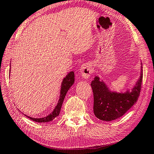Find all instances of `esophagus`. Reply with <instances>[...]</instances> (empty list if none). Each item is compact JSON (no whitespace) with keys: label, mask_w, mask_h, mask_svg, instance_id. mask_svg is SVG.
Masks as SVG:
<instances>
[{"label":"esophagus","mask_w":154,"mask_h":154,"mask_svg":"<svg viewBox=\"0 0 154 154\" xmlns=\"http://www.w3.org/2000/svg\"><path fill=\"white\" fill-rule=\"evenodd\" d=\"M80 72L83 78L88 79L90 76V74L92 73V69L91 68V66L88 63H84L80 69Z\"/></svg>","instance_id":"esophagus-1"}]
</instances>
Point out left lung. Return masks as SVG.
I'll return each mask as SVG.
<instances>
[{
  "instance_id": "8db88e82",
  "label": "left lung",
  "mask_w": 154,
  "mask_h": 154,
  "mask_svg": "<svg viewBox=\"0 0 154 154\" xmlns=\"http://www.w3.org/2000/svg\"><path fill=\"white\" fill-rule=\"evenodd\" d=\"M143 67L141 75L131 92L125 93L110 92L103 82L95 77L91 82L93 91V112L101 120L112 121L120 118L136 103L140 95L143 81Z\"/></svg>"
}]
</instances>
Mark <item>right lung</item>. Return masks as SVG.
Listing matches in <instances>:
<instances>
[{"mask_svg":"<svg viewBox=\"0 0 154 154\" xmlns=\"http://www.w3.org/2000/svg\"><path fill=\"white\" fill-rule=\"evenodd\" d=\"M74 83V72H69L68 74L66 75V78H64L61 84V95L60 97H59V100L58 101V103L55 107V109L53 110V112L50 114L47 117L42 118H34L32 117H29L28 116L25 115L26 116L28 117L29 119L34 121L36 122H48L50 121H52L54 118L58 116L60 113V110L61 108L62 104L64 100L67 91H68L69 88L72 87V85Z\"/></svg>","mask_w":154,"mask_h":154,"instance_id":"add662e5","label":"right lung"}]
</instances>
